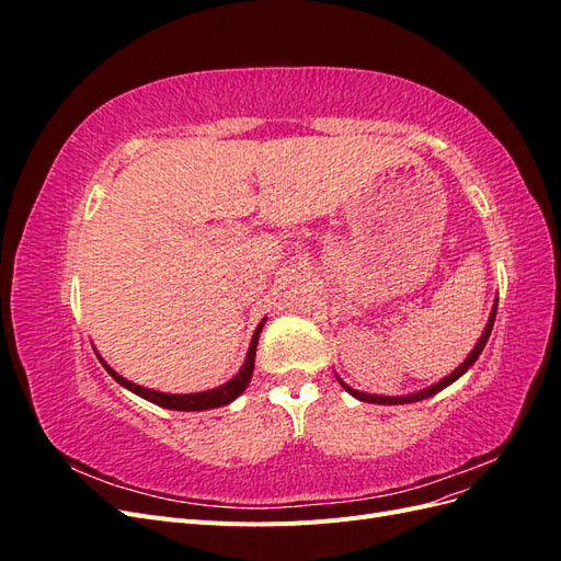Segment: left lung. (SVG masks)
Masks as SVG:
<instances>
[{"mask_svg": "<svg viewBox=\"0 0 561 561\" xmlns=\"http://www.w3.org/2000/svg\"><path fill=\"white\" fill-rule=\"evenodd\" d=\"M496 309H499V304L494 307V311H491V316H489V322H486V328H484V332H482V339L478 342V346L472 348V353L468 355L466 358V363L461 365V367H456L449 377H445L443 381H437L435 386H431V388H426V390H419V393H412V396H402V398H388V396H367V393H360V390H353L351 386H346L344 381H342V386L348 390V393L353 396V398H358V400H363V402H377V404H407V402H419V400H426V398H431V396H435V393H439V390L443 388H447L449 383H454L458 377L461 375H466V371L474 365V360L480 358V353H482V348L486 346V339H489V334H491V328H494V320H496Z\"/></svg>", "mask_w": 561, "mask_h": 561, "instance_id": "obj_1", "label": "left lung"}]
</instances>
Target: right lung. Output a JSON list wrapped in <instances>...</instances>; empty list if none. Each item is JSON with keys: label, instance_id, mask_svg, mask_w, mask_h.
<instances>
[{"label": "right lung", "instance_id": "obj_1", "mask_svg": "<svg viewBox=\"0 0 561 561\" xmlns=\"http://www.w3.org/2000/svg\"><path fill=\"white\" fill-rule=\"evenodd\" d=\"M260 332H262V322L257 332H254L252 336V344H250V351H248V358H245V365L243 369L236 375L231 381H227L225 386L219 388H213V390H206V393H192V396H168V393H159V390H151V388H142V386H135L130 381H126L124 377H118L116 371L100 358V363H103V367L110 371V375L122 383L124 388L133 390L135 396H140L149 402H154L159 407H165V410H178V412H201V410H213V407H222V404H229L231 400L239 398L245 386L250 383V377H252V369H254V353H257V342H260Z\"/></svg>", "mask_w": 561, "mask_h": 561}]
</instances>
